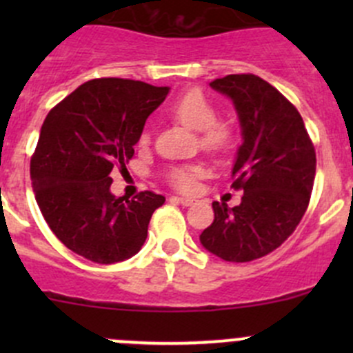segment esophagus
Returning a JSON list of instances; mask_svg holds the SVG:
<instances>
[{"mask_svg":"<svg viewBox=\"0 0 353 353\" xmlns=\"http://www.w3.org/2000/svg\"><path fill=\"white\" fill-rule=\"evenodd\" d=\"M177 201H179L183 206H191L194 203V199L193 198H177Z\"/></svg>","mask_w":353,"mask_h":353,"instance_id":"esophagus-1","label":"esophagus"}]
</instances>
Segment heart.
Masks as SVG:
<instances>
[{
    "instance_id": "heart-1",
    "label": "heart",
    "mask_w": 353,
    "mask_h": 353,
    "mask_svg": "<svg viewBox=\"0 0 353 353\" xmlns=\"http://www.w3.org/2000/svg\"><path fill=\"white\" fill-rule=\"evenodd\" d=\"M169 112L190 130L201 131V145L210 152H222L232 143V131L225 124H219V112L201 90H190L170 104ZM148 134H141L147 140ZM196 167H177L170 172V181L183 191H191L196 183Z\"/></svg>"
}]
</instances>
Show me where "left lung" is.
Here are the masks:
<instances>
[{
	"label": "left lung",
	"mask_w": 353,
	"mask_h": 353,
	"mask_svg": "<svg viewBox=\"0 0 353 353\" xmlns=\"http://www.w3.org/2000/svg\"><path fill=\"white\" fill-rule=\"evenodd\" d=\"M232 101L243 145L232 188L243 199L213 201L212 225L199 243L212 254L245 263L275 251L304 216L316 176V152L299 110L256 74H227L210 83Z\"/></svg>",
	"instance_id": "obj_1"
}]
</instances>
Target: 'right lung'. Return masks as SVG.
I'll return each instance as SVG.
<instances>
[{"label": "right lung", "mask_w": 353, "mask_h": 353, "mask_svg": "<svg viewBox=\"0 0 353 353\" xmlns=\"http://www.w3.org/2000/svg\"><path fill=\"white\" fill-rule=\"evenodd\" d=\"M169 90L99 78L80 85L46 117L30 160L32 188L54 236L77 254L112 265L143 245L152 213L165 198L152 191L116 198L110 170L126 167L148 116Z\"/></svg>", "instance_id": "add662e5"}]
</instances>
